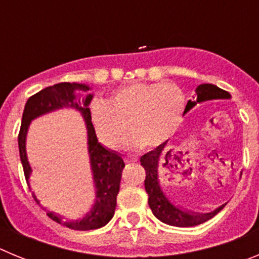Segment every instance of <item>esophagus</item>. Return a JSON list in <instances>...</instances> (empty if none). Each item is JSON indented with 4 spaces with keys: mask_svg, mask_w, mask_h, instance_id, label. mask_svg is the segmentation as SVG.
<instances>
[{
    "mask_svg": "<svg viewBox=\"0 0 259 259\" xmlns=\"http://www.w3.org/2000/svg\"><path fill=\"white\" fill-rule=\"evenodd\" d=\"M125 162L127 163H131V162H136L137 161V157H135V155H128V157L124 158Z\"/></svg>",
    "mask_w": 259,
    "mask_h": 259,
    "instance_id": "esophagus-1",
    "label": "esophagus"
}]
</instances>
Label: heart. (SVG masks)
I'll return each instance as SVG.
<instances>
[{
	"mask_svg": "<svg viewBox=\"0 0 259 259\" xmlns=\"http://www.w3.org/2000/svg\"><path fill=\"white\" fill-rule=\"evenodd\" d=\"M184 92L172 83H132L115 89L109 104L93 101L91 118L98 139L116 148L128 130V148H155L170 139L185 110Z\"/></svg>",
	"mask_w": 259,
	"mask_h": 259,
	"instance_id": "1",
	"label": "heart"
}]
</instances>
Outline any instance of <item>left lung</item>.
Wrapping results in <instances>:
<instances>
[{"label": "left lung", "mask_w": 259, "mask_h": 259, "mask_svg": "<svg viewBox=\"0 0 259 259\" xmlns=\"http://www.w3.org/2000/svg\"><path fill=\"white\" fill-rule=\"evenodd\" d=\"M196 95H197L196 101L189 100L187 106H185L184 113L189 111L198 102L231 97L227 91H223V89L218 88L217 85H212V84H201V85H198L196 88ZM164 146H166V141L140 158L141 166L145 168L146 174L145 191L149 196V198H148L149 207L152 209L153 214L155 215V218H158L166 224L175 226V227H193V226L205 223L206 221L211 219L215 214H218L223 209L224 205H222L221 207H218L214 211L207 212V214H200V212L192 211L189 212L187 210H183L182 207L174 205L164 196L161 189V185H159V180H158V164H159V161H161L162 155H163V152H166Z\"/></svg>", "instance_id": "8db88e82"}]
</instances>
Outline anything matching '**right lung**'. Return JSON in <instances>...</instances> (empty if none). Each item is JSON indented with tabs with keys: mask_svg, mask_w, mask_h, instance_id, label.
I'll list each match as a JSON object with an SVG mask.
<instances>
[{
	"mask_svg": "<svg viewBox=\"0 0 259 259\" xmlns=\"http://www.w3.org/2000/svg\"><path fill=\"white\" fill-rule=\"evenodd\" d=\"M89 91L91 88L85 84L59 83L52 87H47L36 95L31 96L24 106L22 125H20V131L18 135L20 161L23 164L24 176L28 180L29 175H31V166H29L26 154V136L32 119L53 111V110L61 109V107H74L81 113L84 120H85L87 130H88V152L96 188V202L92 210L81 221L77 222H63L62 217L59 215H56L52 211L47 212L48 217L57 223L77 231L101 228L113 218L122 171L124 168V162L120 155L106 149L98 143L95 127L92 124L91 110L88 107L93 97ZM32 196L36 202L40 203L35 194H32Z\"/></svg>",
	"mask_w": 259,
	"mask_h": 259,
	"instance_id": "obj_1",
	"label": "right lung"
}]
</instances>
